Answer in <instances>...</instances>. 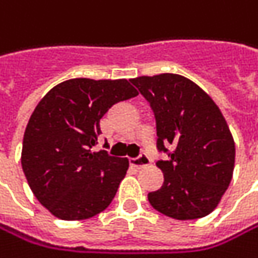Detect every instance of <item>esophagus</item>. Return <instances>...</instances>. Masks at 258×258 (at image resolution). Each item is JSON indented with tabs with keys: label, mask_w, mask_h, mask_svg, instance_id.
Here are the masks:
<instances>
[{
	"label": "esophagus",
	"mask_w": 258,
	"mask_h": 258,
	"mask_svg": "<svg viewBox=\"0 0 258 258\" xmlns=\"http://www.w3.org/2000/svg\"><path fill=\"white\" fill-rule=\"evenodd\" d=\"M149 164V158L145 155V154H141L138 158H134L131 160V165H134L136 168H142V167H147Z\"/></svg>",
	"instance_id": "34e87169"
}]
</instances>
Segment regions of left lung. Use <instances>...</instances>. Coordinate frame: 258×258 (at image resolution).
Masks as SVG:
<instances>
[{"mask_svg":"<svg viewBox=\"0 0 258 258\" xmlns=\"http://www.w3.org/2000/svg\"><path fill=\"white\" fill-rule=\"evenodd\" d=\"M131 83L154 111L157 148L168 155L167 161H157L164 183L148 193L151 206L178 221L209 215L229 186L235 164V144L225 117L186 77L160 74Z\"/></svg>","mask_w":258,"mask_h":258,"instance_id":"8db88e82","label":"left lung"}]
</instances>
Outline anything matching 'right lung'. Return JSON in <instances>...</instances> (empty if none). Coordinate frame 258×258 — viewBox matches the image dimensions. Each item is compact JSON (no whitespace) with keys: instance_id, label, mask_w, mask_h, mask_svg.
I'll return each mask as SVG.
<instances>
[{"instance_id":"add662e5","label":"right lung","mask_w":258,"mask_h":258,"mask_svg":"<svg viewBox=\"0 0 258 258\" xmlns=\"http://www.w3.org/2000/svg\"><path fill=\"white\" fill-rule=\"evenodd\" d=\"M136 96L127 80L74 78L39 101L23 138L21 167L33 195L53 216L88 219L111 203L129 161L94 151L100 119Z\"/></svg>"}]
</instances>
